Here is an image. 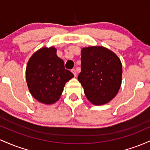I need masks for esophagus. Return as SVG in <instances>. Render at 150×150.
Instances as JSON below:
<instances>
[{
    "mask_svg": "<svg viewBox=\"0 0 150 150\" xmlns=\"http://www.w3.org/2000/svg\"><path fill=\"white\" fill-rule=\"evenodd\" d=\"M71 72L73 73V74L74 75V76H76V71L75 69H71Z\"/></svg>",
    "mask_w": 150,
    "mask_h": 150,
    "instance_id": "34e87169",
    "label": "esophagus"
}]
</instances>
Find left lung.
I'll return each instance as SVG.
<instances>
[{"label":"left lung","mask_w":150,"mask_h":150,"mask_svg":"<svg viewBox=\"0 0 150 150\" xmlns=\"http://www.w3.org/2000/svg\"><path fill=\"white\" fill-rule=\"evenodd\" d=\"M81 62L78 80L88 100L94 105H103L111 100L122 81L120 59L103 47H89L82 49Z\"/></svg>","instance_id":"1"}]
</instances>
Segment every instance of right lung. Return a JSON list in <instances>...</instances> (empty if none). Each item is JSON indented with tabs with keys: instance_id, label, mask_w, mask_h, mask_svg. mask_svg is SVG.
Here are the masks:
<instances>
[{
	"instance_id": "1",
	"label": "right lung",
	"mask_w": 150,
	"mask_h": 150,
	"mask_svg": "<svg viewBox=\"0 0 150 150\" xmlns=\"http://www.w3.org/2000/svg\"><path fill=\"white\" fill-rule=\"evenodd\" d=\"M74 74L65 69L64 61L54 47H43L28 61L26 80L32 96L38 101L52 104L59 99L66 82Z\"/></svg>"
}]
</instances>
